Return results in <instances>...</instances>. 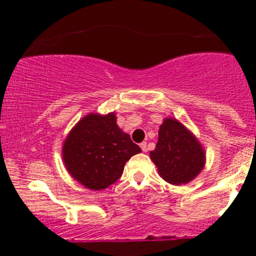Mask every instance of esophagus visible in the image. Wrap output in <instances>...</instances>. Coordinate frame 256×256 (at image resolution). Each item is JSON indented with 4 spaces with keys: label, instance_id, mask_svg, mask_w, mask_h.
<instances>
[{
    "label": "esophagus",
    "instance_id": "34e87169",
    "mask_svg": "<svg viewBox=\"0 0 256 256\" xmlns=\"http://www.w3.org/2000/svg\"><path fill=\"white\" fill-rule=\"evenodd\" d=\"M140 146V148H142L143 152H148V144H146V142H142Z\"/></svg>",
    "mask_w": 256,
    "mask_h": 256
}]
</instances>
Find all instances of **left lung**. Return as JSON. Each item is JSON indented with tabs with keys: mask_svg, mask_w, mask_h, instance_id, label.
I'll return each mask as SVG.
<instances>
[{
	"mask_svg": "<svg viewBox=\"0 0 256 256\" xmlns=\"http://www.w3.org/2000/svg\"><path fill=\"white\" fill-rule=\"evenodd\" d=\"M150 158L160 176L174 185L192 180L204 166V150L195 136L176 119H165Z\"/></svg>",
	"mask_w": 256,
	"mask_h": 256,
	"instance_id": "8db88e82",
	"label": "left lung"
}]
</instances>
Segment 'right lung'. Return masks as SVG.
<instances>
[{
    "mask_svg": "<svg viewBox=\"0 0 256 256\" xmlns=\"http://www.w3.org/2000/svg\"><path fill=\"white\" fill-rule=\"evenodd\" d=\"M140 148L116 125L114 113H91L79 120L62 146L67 171L88 189L102 190L116 183L125 164Z\"/></svg>",
    "mask_w": 256,
    "mask_h": 256,
    "instance_id": "right-lung-1",
    "label": "right lung"
}]
</instances>
